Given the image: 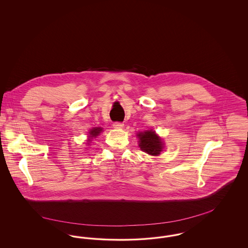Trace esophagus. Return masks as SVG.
Masks as SVG:
<instances>
[{
	"label": "esophagus",
	"mask_w": 248,
	"mask_h": 248,
	"mask_svg": "<svg viewBox=\"0 0 248 248\" xmlns=\"http://www.w3.org/2000/svg\"><path fill=\"white\" fill-rule=\"evenodd\" d=\"M113 127L116 129H121L124 127V124L120 123V122H115V123H113Z\"/></svg>",
	"instance_id": "obj_1"
}]
</instances>
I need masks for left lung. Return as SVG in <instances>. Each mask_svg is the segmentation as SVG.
Listing matches in <instances>:
<instances>
[{"label": "left lung", "mask_w": 248, "mask_h": 248, "mask_svg": "<svg viewBox=\"0 0 248 248\" xmlns=\"http://www.w3.org/2000/svg\"><path fill=\"white\" fill-rule=\"evenodd\" d=\"M138 136L140 139V147L145 153L151 155H158L163 151L161 139L152 130L140 133Z\"/></svg>", "instance_id": "obj_1"}]
</instances>
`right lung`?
<instances>
[{"instance_id":"obj_1","label":"right lung","mask_w":248,"mask_h":248,"mask_svg":"<svg viewBox=\"0 0 248 248\" xmlns=\"http://www.w3.org/2000/svg\"><path fill=\"white\" fill-rule=\"evenodd\" d=\"M101 131H102V128H100V127L93 128V129L90 131V137H91V138H95Z\"/></svg>"}]
</instances>
